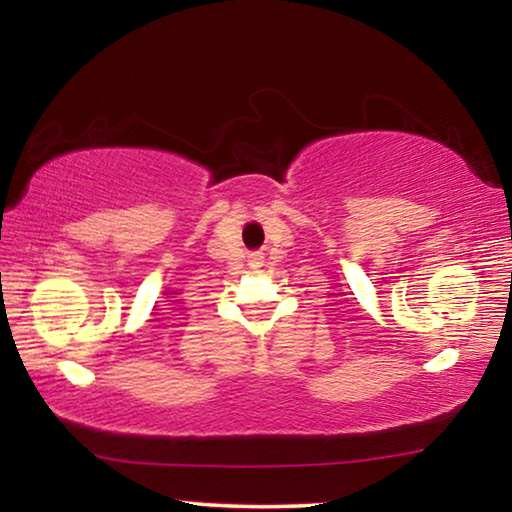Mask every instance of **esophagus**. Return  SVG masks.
<instances>
[{"mask_svg":"<svg viewBox=\"0 0 512 512\" xmlns=\"http://www.w3.org/2000/svg\"><path fill=\"white\" fill-rule=\"evenodd\" d=\"M264 264V255L262 253H250L248 255V266L250 268H262Z\"/></svg>","mask_w":512,"mask_h":512,"instance_id":"34e87169","label":"esophagus"}]
</instances>
